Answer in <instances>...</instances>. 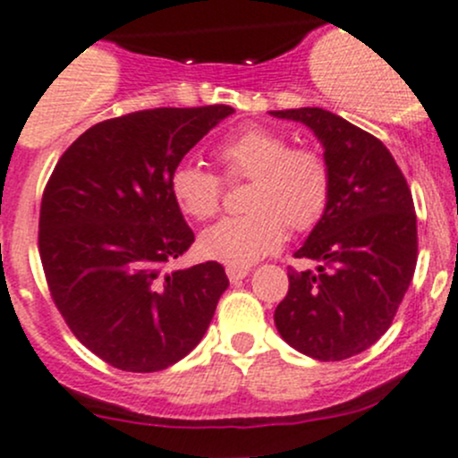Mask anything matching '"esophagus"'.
Instances as JSON below:
<instances>
[{
    "instance_id": "1",
    "label": "esophagus",
    "mask_w": 458,
    "mask_h": 458,
    "mask_svg": "<svg viewBox=\"0 0 458 458\" xmlns=\"http://www.w3.org/2000/svg\"><path fill=\"white\" fill-rule=\"evenodd\" d=\"M249 275V268H235V267H227V277L231 284L240 282V279H244Z\"/></svg>"
}]
</instances>
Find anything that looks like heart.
<instances>
[{"label":"heart","instance_id":"obj_1","mask_svg":"<svg viewBox=\"0 0 458 458\" xmlns=\"http://www.w3.org/2000/svg\"><path fill=\"white\" fill-rule=\"evenodd\" d=\"M216 159L229 181L249 179L240 216L205 229L199 253L225 267L247 268L275 253L290 231H308L326 214L332 196V170L321 152L290 146L284 132L244 126L216 146ZM176 208L191 220L218 214L223 181L199 164H179L170 174Z\"/></svg>","mask_w":458,"mask_h":458}]
</instances>
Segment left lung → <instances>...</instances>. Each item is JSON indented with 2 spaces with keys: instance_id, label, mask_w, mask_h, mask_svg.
<instances>
[{
  "instance_id": "obj_1",
  "label": "left lung",
  "mask_w": 458,
  "mask_h": 458,
  "mask_svg": "<svg viewBox=\"0 0 458 458\" xmlns=\"http://www.w3.org/2000/svg\"><path fill=\"white\" fill-rule=\"evenodd\" d=\"M314 131L332 170L326 214L294 258L317 270L288 268V294L275 326L310 358L345 360L391 327L417 264L412 194L391 152L371 132L318 106L270 111Z\"/></svg>"
}]
</instances>
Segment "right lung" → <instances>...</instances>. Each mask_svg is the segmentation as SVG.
<instances>
[{"label": "right lung", "mask_w": 458, "mask_h": 458, "mask_svg": "<svg viewBox=\"0 0 458 458\" xmlns=\"http://www.w3.org/2000/svg\"><path fill=\"white\" fill-rule=\"evenodd\" d=\"M227 105L148 109L82 132L43 190L38 253L73 336L111 367L168 369L200 343L229 286L218 262L172 270L194 231L170 174Z\"/></svg>", "instance_id": "obj_1"}]
</instances>
